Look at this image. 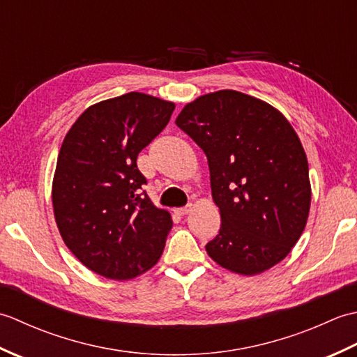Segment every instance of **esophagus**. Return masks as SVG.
<instances>
[{
    "mask_svg": "<svg viewBox=\"0 0 357 357\" xmlns=\"http://www.w3.org/2000/svg\"><path fill=\"white\" fill-rule=\"evenodd\" d=\"M192 204H188V206H185V207H179V208H176L174 211H176V215H179V216H185V215H188L192 211Z\"/></svg>",
    "mask_w": 357,
    "mask_h": 357,
    "instance_id": "1",
    "label": "esophagus"
}]
</instances>
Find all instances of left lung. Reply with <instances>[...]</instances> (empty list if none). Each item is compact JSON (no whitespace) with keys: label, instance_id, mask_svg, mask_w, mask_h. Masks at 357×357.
Here are the masks:
<instances>
[{"label":"left lung","instance_id":"obj_1","mask_svg":"<svg viewBox=\"0 0 357 357\" xmlns=\"http://www.w3.org/2000/svg\"><path fill=\"white\" fill-rule=\"evenodd\" d=\"M176 126L206 153L221 211L208 256L245 276L282 261L304 231L312 202L307 155L291 124L257 98L219 90L187 104Z\"/></svg>","mask_w":357,"mask_h":357}]
</instances>
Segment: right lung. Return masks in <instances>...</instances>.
Returning a JSON list of instances; mask_svg holds the SVG:
<instances>
[{
  "label": "right lung",
  "instance_id": "right-lung-1",
  "mask_svg": "<svg viewBox=\"0 0 357 357\" xmlns=\"http://www.w3.org/2000/svg\"><path fill=\"white\" fill-rule=\"evenodd\" d=\"M174 104L139 92L98 102L67 132L52 185L70 252L109 279H133L162 255L172 216L141 188L136 158L169 124Z\"/></svg>",
  "mask_w": 357,
  "mask_h": 357
}]
</instances>
